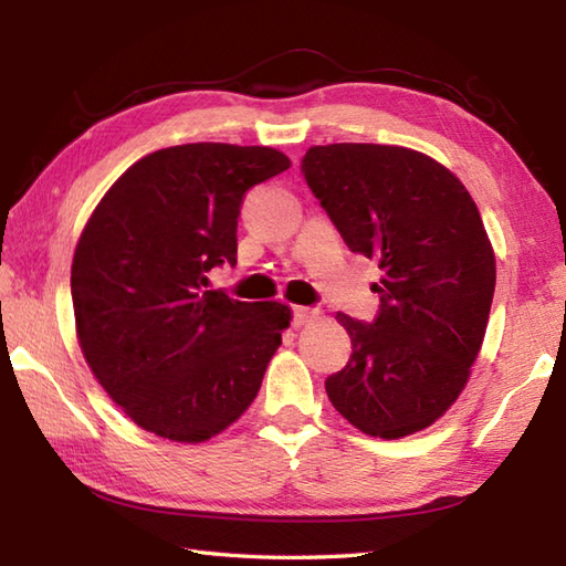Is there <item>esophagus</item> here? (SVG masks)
Instances as JSON below:
<instances>
[{"label": "esophagus", "mask_w": 566, "mask_h": 566, "mask_svg": "<svg viewBox=\"0 0 566 566\" xmlns=\"http://www.w3.org/2000/svg\"><path fill=\"white\" fill-rule=\"evenodd\" d=\"M318 311L311 308V306H292V326L298 328V326H306V323L311 318H316Z\"/></svg>", "instance_id": "34e87169"}]
</instances>
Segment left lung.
<instances>
[{
	"instance_id": "left-lung-1",
	"label": "left lung",
	"mask_w": 566,
	"mask_h": 566,
	"mask_svg": "<svg viewBox=\"0 0 566 566\" xmlns=\"http://www.w3.org/2000/svg\"><path fill=\"white\" fill-rule=\"evenodd\" d=\"M302 175L347 248L381 270L375 321L338 314L353 355L328 399L367 436H411L460 396L484 340L496 262L482 216L450 170L399 146L308 148Z\"/></svg>"
}]
</instances>
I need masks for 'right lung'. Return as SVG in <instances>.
<instances>
[{
    "instance_id": "right-lung-1",
    "label": "right lung",
    "mask_w": 566,
    "mask_h": 566,
    "mask_svg": "<svg viewBox=\"0 0 566 566\" xmlns=\"http://www.w3.org/2000/svg\"><path fill=\"white\" fill-rule=\"evenodd\" d=\"M274 148L187 143L130 165L84 226L72 306L84 359L128 418L203 442L255 399L292 311L207 290L238 262L245 191L284 172Z\"/></svg>"
}]
</instances>
